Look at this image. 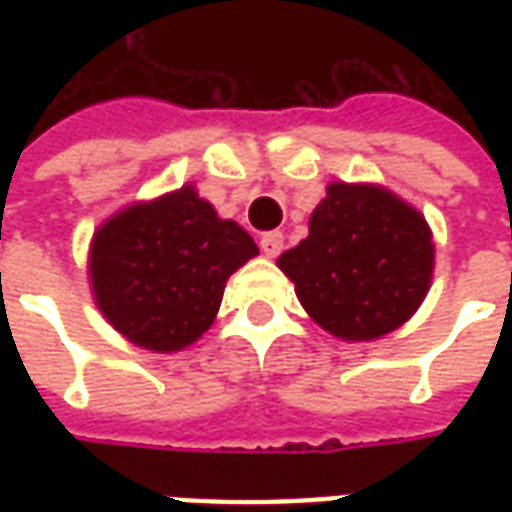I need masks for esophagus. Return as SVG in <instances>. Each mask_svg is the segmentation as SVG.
I'll use <instances>...</instances> for the list:
<instances>
[{
  "mask_svg": "<svg viewBox=\"0 0 512 512\" xmlns=\"http://www.w3.org/2000/svg\"><path fill=\"white\" fill-rule=\"evenodd\" d=\"M260 249H263V255L266 257H277L282 249H285V235L282 233H263L260 235Z\"/></svg>",
  "mask_w": 512,
  "mask_h": 512,
  "instance_id": "esophagus-1",
  "label": "esophagus"
}]
</instances>
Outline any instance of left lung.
Wrapping results in <instances>:
<instances>
[{"instance_id":"8db88e82","label":"left lung","mask_w":512,"mask_h":512,"mask_svg":"<svg viewBox=\"0 0 512 512\" xmlns=\"http://www.w3.org/2000/svg\"><path fill=\"white\" fill-rule=\"evenodd\" d=\"M277 266L312 321L340 340L367 343L419 310L433 277L425 216L373 183H329L310 235Z\"/></svg>"}]
</instances>
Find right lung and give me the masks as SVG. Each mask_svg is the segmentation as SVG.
Instances as JSON below:
<instances>
[{"instance_id": "obj_1", "label": "right lung", "mask_w": 512, "mask_h": 512, "mask_svg": "<svg viewBox=\"0 0 512 512\" xmlns=\"http://www.w3.org/2000/svg\"><path fill=\"white\" fill-rule=\"evenodd\" d=\"M257 255L241 224L219 219L194 186L134 202L90 244L98 310L128 343L172 354L211 329L230 274Z\"/></svg>"}]
</instances>
